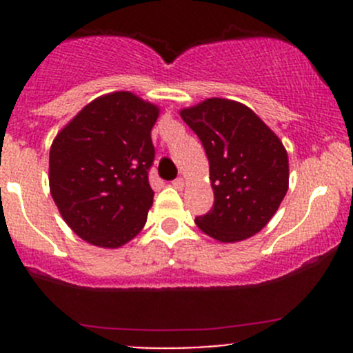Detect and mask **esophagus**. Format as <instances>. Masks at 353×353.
<instances>
[{
    "instance_id": "34e87169",
    "label": "esophagus",
    "mask_w": 353,
    "mask_h": 353,
    "mask_svg": "<svg viewBox=\"0 0 353 353\" xmlns=\"http://www.w3.org/2000/svg\"><path fill=\"white\" fill-rule=\"evenodd\" d=\"M172 186L176 188V190H183L184 188V179L183 177H177V179L172 181Z\"/></svg>"
}]
</instances>
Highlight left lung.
Masks as SVG:
<instances>
[{"label":"left lung","mask_w":353,"mask_h":353,"mask_svg":"<svg viewBox=\"0 0 353 353\" xmlns=\"http://www.w3.org/2000/svg\"><path fill=\"white\" fill-rule=\"evenodd\" d=\"M210 162L212 210L196 225L220 243L258 234L272 220L288 190V157L280 138L239 102L206 99L181 110Z\"/></svg>","instance_id":"8db88e82"}]
</instances>
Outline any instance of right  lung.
Here are the masks:
<instances>
[{
    "label": "right lung",
    "instance_id": "obj_1",
    "mask_svg": "<svg viewBox=\"0 0 353 353\" xmlns=\"http://www.w3.org/2000/svg\"><path fill=\"white\" fill-rule=\"evenodd\" d=\"M157 117V105L131 92H114L85 105L52 141V199L87 243L119 248L143 229L154 203L148 170Z\"/></svg>",
    "mask_w": 353,
    "mask_h": 353
}]
</instances>
